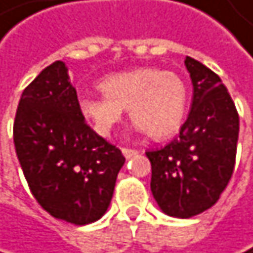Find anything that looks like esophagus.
Here are the masks:
<instances>
[{
    "label": "esophagus",
    "instance_id": "esophagus-1",
    "mask_svg": "<svg viewBox=\"0 0 253 253\" xmlns=\"http://www.w3.org/2000/svg\"><path fill=\"white\" fill-rule=\"evenodd\" d=\"M121 151H123V154H124L126 159H130V157H133V156L138 154V150H132V148H123Z\"/></svg>",
    "mask_w": 253,
    "mask_h": 253
}]
</instances>
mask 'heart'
<instances>
[{"label": "heart", "mask_w": 253, "mask_h": 253, "mask_svg": "<svg viewBox=\"0 0 253 253\" xmlns=\"http://www.w3.org/2000/svg\"><path fill=\"white\" fill-rule=\"evenodd\" d=\"M100 97H81L79 111L100 136H109L124 109L135 120L136 132L156 139L177 133L187 108V88L175 73L157 67H135L115 72L99 82Z\"/></svg>", "instance_id": "1"}]
</instances>
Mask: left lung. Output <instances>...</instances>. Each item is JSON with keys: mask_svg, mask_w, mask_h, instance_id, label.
Listing matches in <instances>:
<instances>
[{"mask_svg": "<svg viewBox=\"0 0 253 253\" xmlns=\"http://www.w3.org/2000/svg\"><path fill=\"white\" fill-rule=\"evenodd\" d=\"M184 66L193 97L180 136L145 153L151 162L150 187L157 206L180 219L217 203L234 172L239 139V114L220 78L190 57Z\"/></svg>", "mask_w": 253, "mask_h": 253, "instance_id": "1", "label": "left lung"}]
</instances>
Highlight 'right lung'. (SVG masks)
Masks as SVG:
<instances>
[{
	"mask_svg": "<svg viewBox=\"0 0 253 253\" xmlns=\"http://www.w3.org/2000/svg\"><path fill=\"white\" fill-rule=\"evenodd\" d=\"M13 139L31 193L50 216L86 225L106 213L126 159L85 123L66 63H52L24 89Z\"/></svg>",
	"mask_w": 253,
	"mask_h": 253,
	"instance_id": "obj_1",
	"label": "right lung"
}]
</instances>
